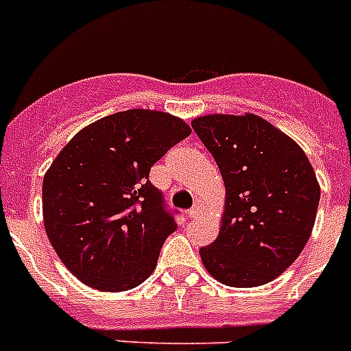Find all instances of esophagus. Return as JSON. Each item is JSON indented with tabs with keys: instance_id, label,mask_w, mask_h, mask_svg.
I'll return each mask as SVG.
<instances>
[{
	"instance_id": "1",
	"label": "esophagus",
	"mask_w": 351,
	"mask_h": 351,
	"mask_svg": "<svg viewBox=\"0 0 351 351\" xmlns=\"http://www.w3.org/2000/svg\"><path fill=\"white\" fill-rule=\"evenodd\" d=\"M187 215H189L191 218H196V216L200 215V204H198V202H196V204L193 205V207H191L189 213H187Z\"/></svg>"
}]
</instances>
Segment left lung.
Segmentation results:
<instances>
[{
  "label": "left lung",
  "instance_id": "1",
  "mask_svg": "<svg viewBox=\"0 0 351 351\" xmlns=\"http://www.w3.org/2000/svg\"><path fill=\"white\" fill-rule=\"evenodd\" d=\"M220 167L227 209L204 267L229 287L272 281L294 263L317 213V178L303 149L258 115H205L191 122Z\"/></svg>",
  "mask_w": 351,
  "mask_h": 351
}]
</instances>
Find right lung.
<instances>
[{
  "mask_svg": "<svg viewBox=\"0 0 351 351\" xmlns=\"http://www.w3.org/2000/svg\"><path fill=\"white\" fill-rule=\"evenodd\" d=\"M191 135L184 121L149 110L108 115L79 131L43 180V218L66 269L104 292L135 289L176 230L149 171Z\"/></svg>",
  "mask_w": 351,
  "mask_h": 351,
  "instance_id": "1",
  "label": "right lung"
}]
</instances>
